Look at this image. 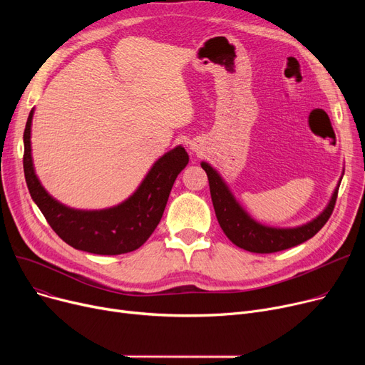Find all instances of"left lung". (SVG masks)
I'll return each mask as SVG.
<instances>
[{
  "label": "left lung",
  "mask_w": 365,
  "mask_h": 365,
  "mask_svg": "<svg viewBox=\"0 0 365 365\" xmlns=\"http://www.w3.org/2000/svg\"><path fill=\"white\" fill-rule=\"evenodd\" d=\"M201 167L207 173L210 194H212V201L220 227L229 240L247 252L262 255L277 253L308 241L327 223L336 205L339 187H336L327 208L315 220L293 229L267 227L250 219V216L238 205L225 182L212 167L207 163H201Z\"/></svg>",
  "instance_id": "8db88e82"
}]
</instances>
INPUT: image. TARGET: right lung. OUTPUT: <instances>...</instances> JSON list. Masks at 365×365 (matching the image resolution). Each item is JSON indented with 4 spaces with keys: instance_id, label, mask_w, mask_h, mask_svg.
<instances>
[{
    "instance_id": "obj_1",
    "label": "right lung",
    "mask_w": 365,
    "mask_h": 365,
    "mask_svg": "<svg viewBox=\"0 0 365 365\" xmlns=\"http://www.w3.org/2000/svg\"><path fill=\"white\" fill-rule=\"evenodd\" d=\"M31 110L24 133V171L29 194L53 231L66 244L93 255L115 256L138 250L155 231L179 173L189 157L178 146L161 157L127 201L101 212L68 208L53 200L36 179L31 157Z\"/></svg>"
}]
</instances>
